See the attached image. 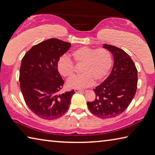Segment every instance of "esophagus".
I'll list each match as a JSON object with an SVG mask.
<instances>
[{
  "label": "esophagus",
  "mask_w": 155,
  "mask_h": 155,
  "mask_svg": "<svg viewBox=\"0 0 155 155\" xmlns=\"http://www.w3.org/2000/svg\"><path fill=\"white\" fill-rule=\"evenodd\" d=\"M75 92H86L87 90H80V89H78V88H75Z\"/></svg>",
  "instance_id": "34e87169"
}]
</instances>
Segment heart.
I'll return each instance as SVG.
<instances>
[{
    "label": "heart",
    "mask_w": 155,
    "mask_h": 155,
    "mask_svg": "<svg viewBox=\"0 0 155 155\" xmlns=\"http://www.w3.org/2000/svg\"><path fill=\"white\" fill-rule=\"evenodd\" d=\"M74 62L81 64V75L73 77L68 81L70 88H81L89 86L93 82L98 83L104 80L112 67L113 58L109 51L106 48H93L81 46L71 52ZM59 74L66 78H70L74 74V65L67 57H62L57 63Z\"/></svg>",
    "instance_id": "1"
}]
</instances>
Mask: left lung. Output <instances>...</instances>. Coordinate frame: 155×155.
<instances>
[{
	"instance_id": "left-lung-1",
	"label": "left lung",
	"mask_w": 155,
	"mask_h": 155,
	"mask_svg": "<svg viewBox=\"0 0 155 155\" xmlns=\"http://www.w3.org/2000/svg\"><path fill=\"white\" fill-rule=\"evenodd\" d=\"M103 47L113 55L114 65L106 80L94 89L96 98L87 102L88 109L101 119L113 118L126 110L135 96L138 85V71L130 56L115 46Z\"/></svg>"
}]
</instances>
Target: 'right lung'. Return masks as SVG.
Listing matches in <instances>:
<instances>
[{
    "instance_id": "right-lung-1",
    "label": "right lung",
    "mask_w": 155,
    "mask_h": 155,
    "mask_svg": "<svg viewBox=\"0 0 155 155\" xmlns=\"http://www.w3.org/2000/svg\"><path fill=\"white\" fill-rule=\"evenodd\" d=\"M70 47L69 42L51 38L32 46L21 60L20 88L25 104L40 118L53 120L69 109L75 91L58 94L65 81L58 71L57 63Z\"/></svg>"
}]
</instances>
